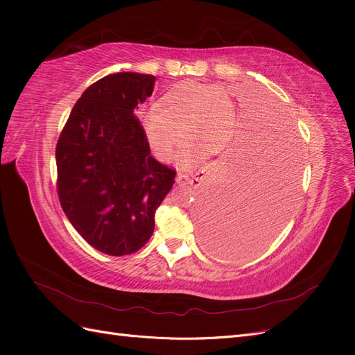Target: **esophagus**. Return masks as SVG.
I'll use <instances>...</instances> for the list:
<instances>
[{"mask_svg": "<svg viewBox=\"0 0 355 355\" xmlns=\"http://www.w3.org/2000/svg\"><path fill=\"white\" fill-rule=\"evenodd\" d=\"M204 173V170H198V171H196L194 175H188V173H178V178H176V180H178V184L179 185H192L194 184V182H197L201 176L200 175H202Z\"/></svg>", "mask_w": 355, "mask_h": 355, "instance_id": "1", "label": "esophagus"}]
</instances>
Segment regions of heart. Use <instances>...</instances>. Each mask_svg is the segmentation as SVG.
I'll use <instances>...</instances> for the list:
<instances>
[{"label":"heart","mask_w":355,"mask_h":355,"mask_svg":"<svg viewBox=\"0 0 355 355\" xmlns=\"http://www.w3.org/2000/svg\"><path fill=\"white\" fill-rule=\"evenodd\" d=\"M235 110L228 93L216 84H182L170 90L157 111L144 120L145 135L155 155L168 161L182 146L178 161L189 168L207 154H219L231 142Z\"/></svg>","instance_id":"obj_1"}]
</instances>
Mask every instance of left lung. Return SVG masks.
<instances>
[{"label": "left lung", "instance_id": "obj_1", "mask_svg": "<svg viewBox=\"0 0 355 355\" xmlns=\"http://www.w3.org/2000/svg\"><path fill=\"white\" fill-rule=\"evenodd\" d=\"M271 108V106H270ZM234 155L213 189L201 222V240L220 257H247L262 250L287 220L300 173L297 136L283 112Z\"/></svg>", "mask_w": 355, "mask_h": 355}]
</instances>
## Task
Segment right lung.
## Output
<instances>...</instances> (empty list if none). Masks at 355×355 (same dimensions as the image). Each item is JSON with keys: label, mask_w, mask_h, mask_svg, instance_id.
<instances>
[{"label": "right lung", "mask_w": 355, "mask_h": 355, "mask_svg": "<svg viewBox=\"0 0 355 355\" xmlns=\"http://www.w3.org/2000/svg\"><path fill=\"white\" fill-rule=\"evenodd\" d=\"M155 77L116 72L93 83L73 105L56 145L58 197L72 227L111 256L137 252L151 239L155 210L176 170L151 157L137 103Z\"/></svg>", "instance_id": "obj_1"}]
</instances>
